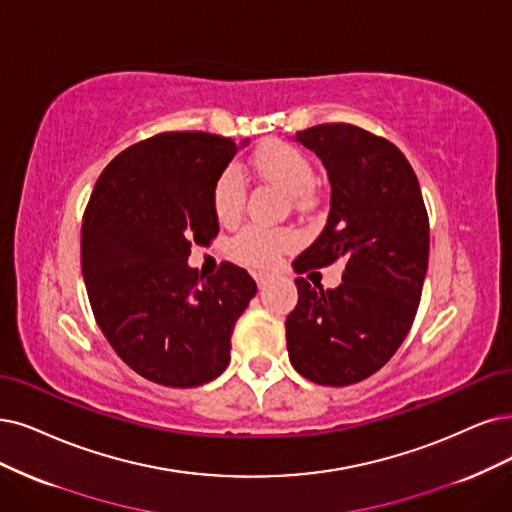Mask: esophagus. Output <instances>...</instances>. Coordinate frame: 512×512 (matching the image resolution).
Returning <instances> with one entry per match:
<instances>
[{
	"mask_svg": "<svg viewBox=\"0 0 512 512\" xmlns=\"http://www.w3.org/2000/svg\"><path fill=\"white\" fill-rule=\"evenodd\" d=\"M274 276L272 274H266V272H259V274H255V280H257V287L263 291L266 289L268 285H270V280H272Z\"/></svg>",
	"mask_w": 512,
	"mask_h": 512,
	"instance_id": "1",
	"label": "esophagus"
}]
</instances>
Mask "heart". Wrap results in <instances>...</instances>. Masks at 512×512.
Instances as JSON below:
<instances>
[{
    "instance_id": "obj_1",
    "label": "heart",
    "mask_w": 512,
    "mask_h": 512,
    "mask_svg": "<svg viewBox=\"0 0 512 512\" xmlns=\"http://www.w3.org/2000/svg\"><path fill=\"white\" fill-rule=\"evenodd\" d=\"M255 173L276 183L293 198L310 194L314 187V166L310 158L293 143L274 141L255 151L251 160ZM246 183L236 166L223 168L213 185V211L221 223H234L244 208ZM295 238L285 230H268V227L251 225L232 240L230 253L236 261L251 268H268L285 255Z\"/></svg>"
}]
</instances>
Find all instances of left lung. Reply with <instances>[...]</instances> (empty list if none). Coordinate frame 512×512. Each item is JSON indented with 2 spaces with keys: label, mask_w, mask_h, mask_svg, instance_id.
Returning a JSON list of instances; mask_svg holds the SVG:
<instances>
[{
  "label": "left lung",
  "mask_w": 512,
  "mask_h": 512,
  "mask_svg": "<svg viewBox=\"0 0 512 512\" xmlns=\"http://www.w3.org/2000/svg\"><path fill=\"white\" fill-rule=\"evenodd\" d=\"M331 181L323 234L301 253L297 274L344 263L335 289L297 278L287 316L291 365L320 386H350L380 371L407 337L428 270L430 223L422 189L403 151L352 124L297 132Z\"/></svg>",
  "instance_id": "left-lung-1"
}]
</instances>
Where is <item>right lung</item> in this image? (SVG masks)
I'll return each mask as SVG.
<instances>
[{"mask_svg": "<svg viewBox=\"0 0 512 512\" xmlns=\"http://www.w3.org/2000/svg\"><path fill=\"white\" fill-rule=\"evenodd\" d=\"M236 141L211 132H160L124 149L94 185L82 223V274L97 325L145 380L194 388L230 363L236 320L257 293L230 261L204 278L192 244L219 234L213 185Z\"/></svg>", "mask_w": 512, "mask_h": 512, "instance_id": "right-lung-1", "label": "right lung"}]
</instances>
